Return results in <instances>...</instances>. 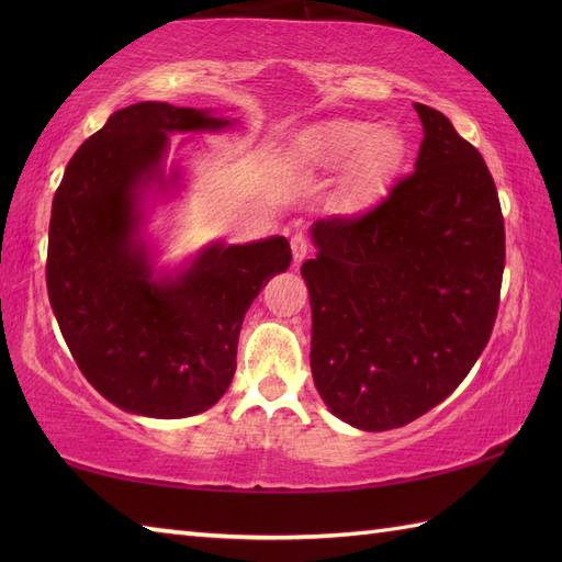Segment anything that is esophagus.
<instances>
[{
  "label": "esophagus",
  "instance_id": "1",
  "mask_svg": "<svg viewBox=\"0 0 562 562\" xmlns=\"http://www.w3.org/2000/svg\"><path fill=\"white\" fill-rule=\"evenodd\" d=\"M292 256H294V268H300L304 258L308 256V241L302 234L292 236Z\"/></svg>",
  "mask_w": 562,
  "mask_h": 562
}]
</instances>
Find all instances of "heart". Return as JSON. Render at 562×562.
Returning a JSON list of instances; mask_svg holds the SVG:
<instances>
[{
	"mask_svg": "<svg viewBox=\"0 0 562 562\" xmlns=\"http://www.w3.org/2000/svg\"><path fill=\"white\" fill-rule=\"evenodd\" d=\"M405 145L396 130L367 121H330L296 142L294 159L304 169L340 173L348 169L340 202L345 212L360 214L386 193L403 161Z\"/></svg>",
	"mask_w": 562,
	"mask_h": 562,
	"instance_id": "heart-1",
	"label": "heart"
}]
</instances>
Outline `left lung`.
<instances>
[{
  "instance_id": "left-lung-1",
  "label": "left lung",
  "mask_w": 562,
  "mask_h": 562,
  "mask_svg": "<svg viewBox=\"0 0 562 562\" xmlns=\"http://www.w3.org/2000/svg\"><path fill=\"white\" fill-rule=\"evenodd\" d=\"M415 173L352 220L312 226L302 266L312 302V374L328 411L384 432L432 411L491 340L505 222L483 157L447 115L415 103Z\"/></svg>"
}]
</instances>
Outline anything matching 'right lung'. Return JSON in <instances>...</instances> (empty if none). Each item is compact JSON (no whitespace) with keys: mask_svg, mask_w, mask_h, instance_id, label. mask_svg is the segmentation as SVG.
<instances>
[{"mask_svg":"<svg viewBox=\"0 0 562 562\" xmlns=\"http://www.w3.org/2000/svg\"><path fill=\"white\" fill-rule=\"evenodd\" d=\"M229 117L142 101L115 111L69 159L47 234V296L81 374L125 413L190 417L212 408L236 372L244 316L292 262L284 236L212 241L157 270L145 238L149 193L181 188L164 173L173 133H217Z\"/></svg>","mask_w":562,"mask_h":562,"instance_id":"obj_1","label":"right lung"}]
</instances>
